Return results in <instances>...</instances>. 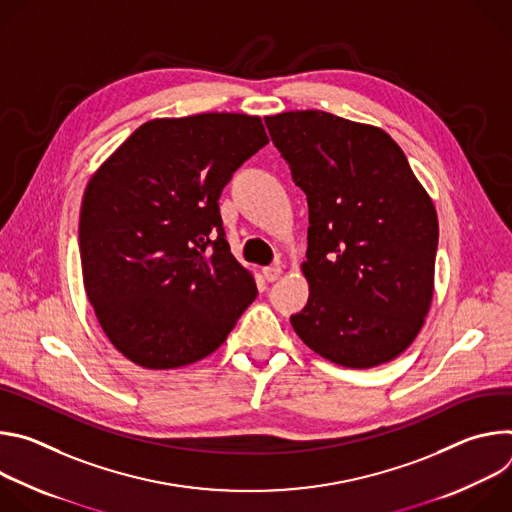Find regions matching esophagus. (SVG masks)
<instances>
[{"label": "esophagus", "mask_w": 512, "mask_h": 512, "mask_svg": "<svg viewBox=\"0 0 512 512\" xmlns=\"http://www.w3.org/2000/svg\"><path fill=\"white\" fill-rule=\"evenodd\" d=\"M263 277L269 281V283H273V281H277L279 277H281V267L279 265H271V267H263Z\"/></svg>", "instance_id": "obj_1"}]
</instances>
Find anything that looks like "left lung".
<instances>
[{"label": "left lung", "mask_w": 512, "mask_h": 512, "mask_svg": "<svg viewBox=\"0 0 512 512\" xmlns=\"http://www.w3.org/2000/svg\"><path fill=\"white\" fill-rule=\"evenodd\" d=\"M265 125L306 192L308 304L291 326L348 369L397 358L433 300L437 212L397 141L326 111H283Z\"/></svg>", "instance_id": "8db88e82"}]
</instances>
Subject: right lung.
I'll return each instance as SVG.
<instances>
[{
  "label": "right lung",
  "mask_w": 512,
  "mask_h": 512,
  "mask_svg": "<svg viewBox=\"0 0 512 512\" xmlns=\"http://www.w3.org/2000/svg\"><path fill=\"white\" fill-rule=\"evenodd\" d=\"M267 141L257 115L160 117L91 176L79 225L85 291L109 342L137 367L168 371L212 354L257 298L218 196Z\"/></svg>",
  "instance_id": "obj_1"
}]
</instances>
